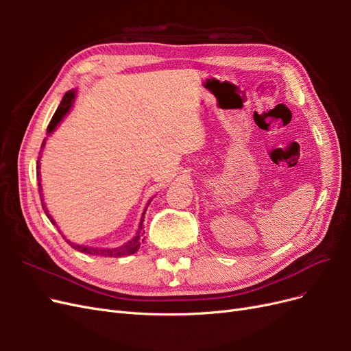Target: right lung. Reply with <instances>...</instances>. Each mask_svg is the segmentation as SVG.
I'll return each mask as SVG.
<instances>
[{
  "label": "right lung",
  "instance_id": "right-lung-1",
  "mask_svg": "<svg viewBox=\"0 0 351 351\" xmlns=\"http://www.w3.org/2000/svg\"><path fill=\"white\" fill-rule=\"evenodd\" d=\"M76 93H77L76 89H71V90H69V92L64 95V98L61 99V102H60V105H58V108H57L56 114L52 115V119H51V121H49V124H48V129H47L48 136L57 129V125L62 121V119H64V117L67 115V112L71 110L73 102H74V99H76ZM45 142H47V139H44V142H42L40 149H44ZM40 152H42V151H40ZM39 159H40V156L38 158L36 177H38V186H39V196H40V202H42V208H44L48 219L51 221V224H52V226H57L54 218L51 217V214H49L47 206H45V204H44V195H42V186H40V171H39L40 162H39ZM149 204H151V200L147 202V205H149ZM146 208H147V206H146ZM145 212H146V209L143 210V214H142V218H141V222H139V228H137L136 236H134L132 240H129L127 243L121 244V246H119V247H111V249H108V247H92V246H84V244H76V243H71L70 240H67L64 236L61 234V231H60V230H58V231H60V234L62 236V239H66V241L70 244V246H71L73 249H76L77 252L88 253V254H95V256H97V254H98V256H105V258L129 256V254H133V253H136L137 250H139L141 244H142L143 240H145V237H143V234H145V231H143Z\"/></svg>",
  "mask_w": 351,
  "mask_h": 351
}]
</instances>
